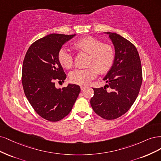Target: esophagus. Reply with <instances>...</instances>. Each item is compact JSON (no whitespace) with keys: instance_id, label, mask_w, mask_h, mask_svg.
<instances>
[{"instance_id":"obj_1","label":"esophagus","mask_w":161,"mask_h":161,"mask_svg":"<svg viewBox=\"0 0 161 161\" xmlns=\"http://www.w3.org/2000/svg\"><path fill=\"white\" fill-rule=\"evenodd\" d=\"M80 87H81V90L83 91L84 90H85V88H86V86H81Z\"/></svg>"}]
</instances>
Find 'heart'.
Returning a JSON list of instances; mask_svg holds the SVG:
<instances>
[{"mask_svg":"<svg viewBox=\"0 0 161 161\" xmlns=\"http://www.w3.org/2000/svg\"><path fill=\"white\" fill-rule=\"evenodd\" d=\"M72 47L80 52L90 54L86 69H77L70 74L72 83L77 85H87L97 77L98 73L103 75L110 71L114 61L115 51L108 43H102L98 39L87 36L77 39ZM58 59L65 69H70L74 65L73 55L68 51L61 49L58 53Z\"/></svg>","mask_w":161,"mask_h":161,"instance_id":"1","label":"heart"}]
</instances>
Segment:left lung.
Here are the masks:
<instances>
[{
  "label": "left lung",
  "instance_id": "8db88e82",
  "mask_svg": "<svg viewBox=\"0 0 161 161\" xmlns=\"http://www.w3.org/2000/svg\"><path fill=\"white\" fill-rule=\"evenodd\" d=\"M114 46L115 58L111 69L103 80L108 85L93 88L94 95L90 104L98 116L114 120L124 114L135 102L142 81L141 61L138 51L131 42L116 33H104ZM111 87L107 92L106 87Z\"/></svg>",
  "mask_w": 161,
  "mask_h": 161
}]
</instances>
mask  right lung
Segmentation results:
<instances>
[{
	"label": "right lung",
	"instance_id": "right-lung-1",
	"mask_svg": "<svg viewBox=\"0 0 161 161\" xmlns=\"http://www.w3.org/2000/svg\"><path fill=\"white\" fill-rule=\"evenodd\" d=\"M53 33L39 39L29 47L25 56L22 84L25 94L38 114L47 120H61L71 112L81 91L69 84L57 88L55 81L64 82L66 75L58 59L61 47L74 37Z\"/></svg>",
	"mask_w": 161,
	"mask_h": 161
}]
</instances>
